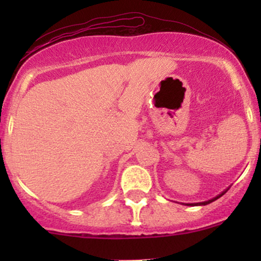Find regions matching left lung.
<instances>
[{"label": "left lung", "instance_id": "1", "mask_svg": "<svg viewBox=\"0 0 261 261\" xmlns=\"http://www.w3.org/2000/svg\"><path fill=\"white\" fill-rule=\"evenodd\" d=\"M227 190H228V189H227ZM227 190H224V191H222V193L220 194V195H217L216 197H214V199H211V200H207V201H202V202H195V203H187L188 206H203V205H208V203H211V202H214L215 200H217V199H220L221 196L222 195H224V194H226V191Z\"/></svg>", "mask_w": 261, "mask_h": 261}]
</instances>
